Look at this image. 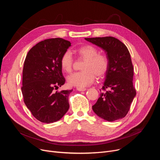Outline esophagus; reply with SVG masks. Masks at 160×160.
Wrapping results in <instances>:
<instances>
[{
    "mask_svg": "<svg viewBox=\"0 0 160 160\" xmlns=\"http://www.w3.org/2000/svg\"><path fill=\"white\" fill-rule=\"evenodd\" d=\"M77 89L79 91H84L86 90V88H77Z\"/></svg>",
    "mask_w": 160,
    "mask_h": 160,
    "instance_id": "1",
    "label": "esophagus"
}]
</instances>
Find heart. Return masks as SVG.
Returning a JSON list of instances; mask_svg holds the SVG:
<instances>
[{
    "mask_svg": "<svg viewBox=\"0 0 160 160\" xmlns=\"http://www.w3.org/2000/svg\"><path fill=\"white\" fill-rule=\"evenodd\" d=\"M78 56L84 60L81 69L68 77L69 84L79 88L86 87L93 82L95 75L102 78L106 74L110 67V61L108 56L102 53H98V49L91 45H83L77 49ZM73 60L69 51L65 52L60 59V66L63 71L71 73L72 71Z\"/></svg>",
    "mask_w": 160,
    "mask_h": 160,
    "instance_id": "obj_1",
    "label": "heart"
}]
</instances>
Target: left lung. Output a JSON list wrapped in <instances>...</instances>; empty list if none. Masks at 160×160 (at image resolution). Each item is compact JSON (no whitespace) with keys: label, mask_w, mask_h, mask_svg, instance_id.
Here are the masks:
<instances>
[{"label":"left lung","mask_w":160,"mask_h":160,"mask_svg":"<svg viewBox=\"0 0 160 160\" xmlns=\"http://www.w3.org/2000/svg\"><path fill=\"white\" fill-rule=\"evenodd\" d=\"M85 39L104 49L110 61L102 92L92 106L93 110L108 121L122 119L128 113L136 95L133 84V67L128 50L121 41L111 36Z\"/></svg>","instance_id":"8db88e82"}]
</instances>
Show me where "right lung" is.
<instances>
[{"mask_svg":"<svg viewBox=\"0 0 160 160\" xmlns=\"http://www.w3.org/2000/svg\"><path fill=\"white\" fill-rule=\"evenodd\" d=\"M71 46L62 38L42 41L28 52L22 70L21 88L24 102L38 121L50 123L59 121L68 111L71 90L55 91L63 86L60 59Z\"/></svg>","mask_w":160,"mask_h":160,"instance_id":"right-lung-1","label":"right lung"}]
</instances>
